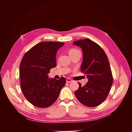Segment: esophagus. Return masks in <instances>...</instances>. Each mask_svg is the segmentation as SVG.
I'll use <instances>...</instances> for the list:
<instances>
[{
	"instance_id": "esophagus-1",
	"label": "esophagus",
	"mask_w": 132,
	"mask_h": 132,
	"mask_svg": "<svg viewBox=\"0 0 132 132\" xmlns=\"http://www.w3.org/2000/svg\"><path fill=\"white\" fill-rule=\"evenodd\" d=\"M66 81H67V82L70 83V82H73V80L70 79V78H68V79H67Z\"/></svg>"
}]
</instances>
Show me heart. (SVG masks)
I'll use <instances>...</instances> for the list:
<instances>
[{"instance_id":"obj_1","label":"heart","mask_w":132,"mask_h":132,"mask_svg":"<svg viewBox=\"0 0 132 132\" xmlns=\"http://www.w3.org/2000/svg\"><path fill=\"white\" fill-rule=\"evenodd\" d=\"M79 51V50H77V49H75V48H71L69 50V54H72V53H75L77 52H78Z\"/></svg>"}]
</instances>
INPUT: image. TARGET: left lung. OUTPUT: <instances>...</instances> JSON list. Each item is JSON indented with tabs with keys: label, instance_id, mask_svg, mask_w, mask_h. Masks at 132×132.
<instances>
[{
	"label": "left lung",
	"instance_id": "8db88e82",
	"mask_svg": "<svg viewBox=\"0 0 132 132\" xmlns=\"http://www.w3.org/2000/svg\"><path fill=\"white\" fill-rule=\"evenodd\" d=\"M73 43L82 50L81 71L89 79L83 86L79 82V87L75 91V95L84 105L97 106L105 100L113 84L109 59L102 48L90 39H80Z\"/></svg>",
	"mask_w": 132,
	"mask_h": 132
}]
</instances>
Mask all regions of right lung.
<instances>
[{
  "mask_svg": "<svg viewBox=\"0 0 132 132\" xmlns=\"http://www.w3.org/2000/svg\"><path fill=\"white\" fill-rule=\"evenodd\" d=\"M64 43L45 41L37 43L23 55L20 64L21 89L32 105L39 108L51 106L58 97L65 78H48L50 69L56 67L55 55Z\"/></svg>",
  "mask_w": 132,
  "mask_h": 132,
  "instance_id": "add662e5",
  "label": "right lung"
}]
</instances>
